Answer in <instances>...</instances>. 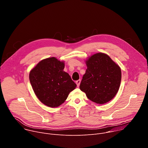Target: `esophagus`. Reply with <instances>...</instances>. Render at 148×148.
<instances>
[{
    "label": "esophagus",
    "mask_w": 148,
    "mask_h": 148,
    "mask_svg": "<svg viewBox=\"0 0 148 148\" xmlns=\"http://www.w3.org/2000/svg\"><path fill=\"white\" fill-rule=\"evenodd\" d=\"M75 83H76V84H77V87H78L79 86V85H80V83H81V79H78V80L76 81Z\"/></svg>",
    "instance_id": "1"
}]
</instances>
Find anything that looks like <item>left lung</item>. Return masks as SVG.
<instances>
[{"label":"left lung","instance_id":"obj_1","mask_svg":"<svg viewBox=\"0 0 148 148\" xmlns=\"http://www.w3.org/2000/svg\"><path fill=\"white\" fill-rule=\"evenodd\" d=\"M87 69L79 88L96 103L111 101L118 92L121 81L119 66L106 54L96 53L86 61Z\"/></svg>","mask_w":148,"mask_h":148}]
</instances>
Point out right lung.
<instances>
[{
    "label": "right lung",
    "instance_id": "obj_1",
    "mask_svg": "<svg viewBox=\"0 0 148 148\" xmlns=\"http://www.w3.org/2000/svg\"><path fill=\"white\" fill-rule=\"evenodd\" d=\"M64 66V61L53 57L42 60L30 72L29 79L36 95L47 107L60 106L77 87L63 70Z\"/></svg>",
    "mask_w": 148,
    "mask_h": 148
}]
</instances>
